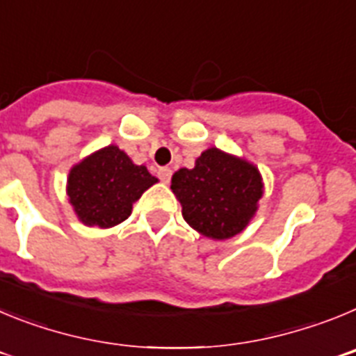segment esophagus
<instances>
[{"label":"esophagus","mask_w":356,"mask_h":356,"mask_svg":"<svg viewBox=\"0 0 356 356\" xmlns=\"http://www.w3.org/2000/svg\"><path fill=\"white\" fill-rule=\"evenodd\" d=\"M171 175H172L171 168H160L159 169V178L163 181V184H169V180H171Z\"/></svg>","instance_id":"obj_1"}]
</instances>
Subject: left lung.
I'll return each instance as SVG.
<instances>
[{
	"label": "left lung",
	"mask_w": 356,
	"mask_h": 356,
	"mask_svg": "<svg viewBox=\"0 0 356 356\" xmlns=\"http://www.w3.org/2000/svg\"><path fill=\"white\" fill-rule=\"evenodd\" d=\"M171 188L185 221L213 241L241 234L264 194L259 169L217 147L203 151L193 169L176 171Z\"/></svg>",
	"instance_id": "left-lung-1"
}]
</instances>
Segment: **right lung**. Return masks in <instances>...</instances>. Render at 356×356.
Segmentation results:
<instances>
[{
    "label": "right lung",
    "mask_w": 356,
    "mask_h": 356,
    "mask_svg": "<svg viewBox=\"0 0 356 356\" xmlns=\"http://www.w3.org/2000/svg\"><path fill=\"white\" fill-rule=\"evenodd\" d=\"M156 181L144 165H135L110 144L69 171V203L83 225L112 228L130 217L135 201Z\"/></svg>",
    "instance_id": "obj_1"
}]
</instances>
